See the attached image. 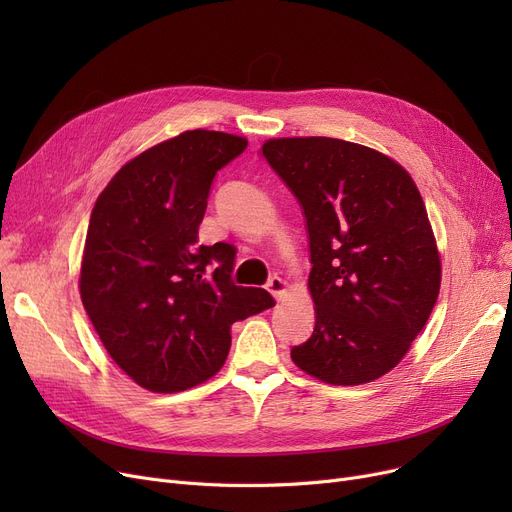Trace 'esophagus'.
Listing matches in <instances>:
<instances>
[{"label": "esophagus", "instance_id": "1", "mask_svg": "<svg viewBox=\"0 0 512 512\" xmlns=\"http://www.w3.org/2000/svg\"><path fill=\"white\" fill-rule=\"evenodd\" d=\"M265 288L270 290L278 301H282V299H284V294H286V282H284L280 276H272L270 280H267Z\"/></svg>", "mask_w": 512, "mask_h": 512}]
</instances>
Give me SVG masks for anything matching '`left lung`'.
<instances>
[{
  "label": "left lung",
  "instance_id": "1",
  "mask_svg": "<svg viewBox=\"0 0 512 512\" xmlns=\"http://www.w3.org/2000/svg\"><path fill=\"white\" fill-rule=\"evenodd\" d=\"M267 164L307 220L315 328L290 357L332 386L382 378L407 355L440 292L442 265L409 172L340 139H270Z\"/></svg>",
  "mask_w": 512,
  "mask_h": 512
}]
</instances>
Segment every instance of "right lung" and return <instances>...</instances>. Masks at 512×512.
Returning a JSON list of instances; mask_svg holds the SVG:
<instances>
[{
    "instance_id": "right-lung-1",
    "label": "right lung",
    "mask_w": 512,
    "mask_h": 512,
    "mask_svg": "<svg viewBox=\"0 0 512 512\" xmlns=\"http://www.w3.org/2000/svg\"><path fill=\"white\" fill-rule=\"evenodd\" d=\"M247 139L186 130L134 159L99 195L80 265V299L105 351L151 392L220 371L234 321L274 307L232 282L236 249L199 245L211 182Z\"/></svg>"
}]
</instances>
